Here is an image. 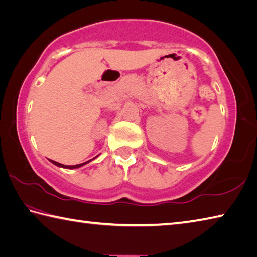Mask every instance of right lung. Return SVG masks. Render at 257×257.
Returning <instances> with one entry per match:
<instances>
[{"mask_svg": "<svg viewBox=\"0 0 257 257\" xmlns=\"http://www.w3.org/2000/svg\"><path fill=\"white\" fill-rule=\"evenodd\" d=\"M50 161H51L53 164H56V166H58V167L66 168V169H76V168H79V167H83V166H85L86 163L90 162L91 160H89V161H86V162H84V163H80V164H75V166H65V164H61V163H59V162H56V161H53V160H50Z\"/></svg>", "mask_w": 257, "mask_h": 257, "instance_id": "obj_1", "label": "right lung"}]
</instances>
